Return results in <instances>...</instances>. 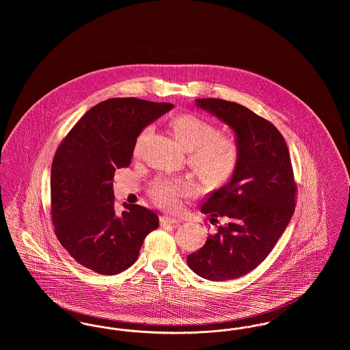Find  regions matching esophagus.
<instances>
[{"instance_id":"obj_1","label":"esophagus","mask_w":350,"mask_h":350,"mask_svg":"<svg viewBox=\"0 0 350 350\" xmlns=\"http://www.w3.org/2000/svg\"><path fill=\"white\" fill-rule=\"evenodd\" d=\"M160 223H161L163 226H165V224H176V223H178V219H177V217L164 215V217H160Z\"/></svg>"}]
</instances>
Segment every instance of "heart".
Here are the masks:
<instances>
[{
    "label": "heart",
    "instance_id": "1",
    "mask_svg": "<svg viewBox=\"0 0 350 350\" xmlns=\"http://www.w3.org/2000/svg\"><path fill=\"white\" fill-rule=\"evenodd\" d=\"M172 127L177 140L189 150V164L203 183L220 185L231 176L239 161V146L230 135L217 133V129L193 114L173 119ZM150 129L139 133L133 153L139 154L142 143ZM153 200L165 208H178L181 200L194 194V186L185 178L159 177L150 187Z\"/></svg>",
    "mask_w": 350,
    "mask_h": 350
}]
</instances>
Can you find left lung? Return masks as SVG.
Listing matches in <instances>:
<instances>
[{
  "label": "left lung",
  "mask_w": 350,
  "mask_h": 350,
  "mask_svg": "<svg viewBox=\"0 0 350 350\" xmlns=\"http://www.w3.org/2000/svg\"><path fill=\"white\" fill-rule=\"evenodd\" d=\"M196 105L231 127L239 161L230 181L200 207L211 223H223L186 261L202 278L234 280L267 258L293 217L297 186L291 160L281 133L245 106L217 98Z\"/></svg>",
  "instance_id": "1"
}]
</instances>
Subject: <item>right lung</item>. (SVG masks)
I'll list each match as a JSON object with an SVG mask.
<instances>
[{"label": "right lung", "instance_id": "right-lung-1", "mask_svg": "<svg viewBox=\"0 0 350 350\" xmlns=\"http://www.w3.org/2000/svg\"><path fill=\"white\" fill-rule=\"evenodd\" d=\"M172 103L137 98L103 100L75 124L51 167V214L60 244L83 267L118 274L136 261L143 241L159 227V217L124 203L117 215L113 178L130 165L135 142Z\"/></svg>", "mask_w": 350, "mask_h": 350}]
</instances>
